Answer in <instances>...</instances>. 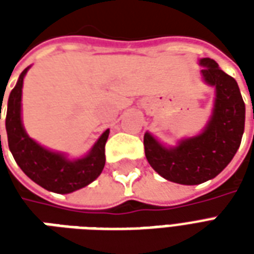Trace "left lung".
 <instances>
[{
	"label": "left lung",
	"instance_id": "1",
	"mask_svg": "<svg viewBox=\"0 0 254 254\" xmlns=\"http://www.w3.org/2000/svg\"><path fill=\"white\" fill-rule=\"evenodd\" d=\"M202 80L215 87L212 114L201 133L166 147L149 132L144 134L145 158L165 180L198 185L224 170L238 151L245 129V103L238 84L211 58H201Z\"/></svg>",
	"mask_w": 254,
	"mask_h": 254
}]
</instances>
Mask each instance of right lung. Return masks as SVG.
Returning a JSON list of instances; mask_svg holds the SVG:
<instances>
[{
    "label": "right lung",
    "mask_w": 254,
    "mask_h": 254,
    "mask_svg": "<svg viewBox=\"0 0 254 254\" xmlns=\"http://www.w3.org/2000/svg\"><path fill=\"white\" fill-rule=\"evenodd\" d=\"M28 69L30 66L21 72L9 95L5 118L9 149L25 176L39 187L60 194L72 193L89 185L100 176L105 167V145L110 130L107 129L102 133L88 154L78 159H69L66 154L45 148L36 143L27 134L21 121V92Z\"/></svg>",
    "instance_id": "add662e5"
}]
</instances>
